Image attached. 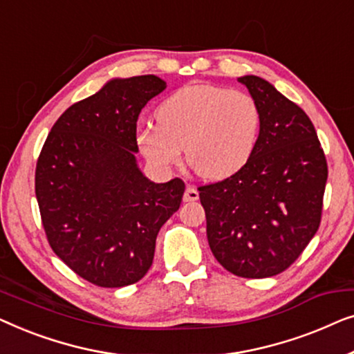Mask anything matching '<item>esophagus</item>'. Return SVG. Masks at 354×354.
<instances>
[{"instance_id": "esophagus-1", "label": "esophagus", "mask_w": 354, "mask_h": 354, "mask_svg": "<svg viewBox=\"0 0 354 354\" xmlns=\"http://www.w3.org/2000/svg\"><path fill=\"white\" fill-rule=\"evenodd\" d=\"M184 202H196V201H198V191L194 186H191V184H189V186L186 187V192H184Z\"/></svg>"}]
</instances>
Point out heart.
Here are the masks:
<instances>
[{"instance_id":"obj_1","label":"heart","mask_w":354,"mask_h":354,"mask_svg":"<svg viewBox=\"0 0 354 354\" xmlns=\"http://www.w3.org/2000/svg\"><path fill=\"white\" fill-rule=\"evenodd\" d=\"M157 125L136 133L139 151L156 168L168 170L181 160L205 179L237 173L255 152L261 133V109L241 89L187 84L156 111Z\"/></svg>"}]
</instances>
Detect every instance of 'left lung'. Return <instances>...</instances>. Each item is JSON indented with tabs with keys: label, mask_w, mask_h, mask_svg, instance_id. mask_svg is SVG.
Masks as SVG:
<instances>
[{
	"label": "left lung",
	"mask_w": 354,
	"mask_h": 354,
	"mask_svg": "<svg viewBox=\"0 0 354 354\" xmlns=\"http://www.w3.org/2000/svg\"><path fill=\"white\" fill-rule=\"evenodd\" d=\"M261 109V133L245 165L198 187L207 237L232 274L263 279L287 270L321 223L327 162L310 117L270 82L243 75Z\"/></svg>",
	"instance_id": "left-lung-1"
}]
</instances>
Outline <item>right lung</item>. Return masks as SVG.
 <instances>
[{
	"mask_svg": "<svg viewBox=\"0 0 354 354\" xmlns=\"http://www.w3.org/2000/svg\"><path fill=\"white\" fill-rule=\"evenodd\" d=\"M167 83L112 78L54 123L39 153L35 192L54 253L99 287L146 276L160 227L181 205L179 178L153 183L138 167L136 122Z\"/></svg>",
	"mask_w": 354,
	"mask_h": 354,
	"instance_id": "right-lung-1",
	"label": "right lung"
}]
</instances>
